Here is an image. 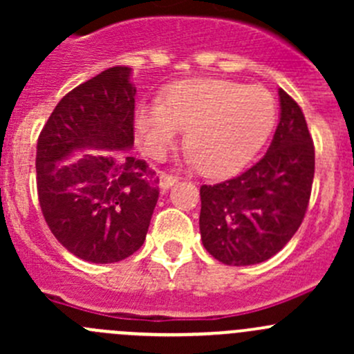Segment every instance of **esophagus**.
I'll return each instance as SVG.
<instances>
[{"mask_svg": "<svg viewBox=\"0 0 354 354\" xmlns=\"http://www.w3.org/2000/svg\"><path fill=\"white\" fill-rule=\"evenodd\" d=\"M176 181H178V176H173V174H166V173L160 174V188H162L164 192H166L167 188L173 187Z\"/></svg>", "mask_w": 354, "mask_h": 354, "instance_id": "34e87169", "label": "esophagus"}]
</instances>
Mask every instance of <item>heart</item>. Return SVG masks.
Masks as SVG:
<instances>
[{"mask_svg":"<svg viewBox=\"0 0 354 354\" xmlns=\"http://www.w3.org/2000/svg\"><path fill=\"white\" fill-rule=\"evenodd\" d=\"M274 95L262 85L223 78H195L171 85L162 104H140L135 128L142 149L162 160L187 130L188 162L210 176L243 167L276 123Z\"/></svg>","mask_w":354,"mask_h":354,"instance_id":"heart-1","label":"heart"}]
</instances>
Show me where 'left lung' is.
I'll return each instance as SVG.
<instances>
[{"mask_svg":"<svg viewBox=\"0 0 354 354\" xmlns=\"http://www.w3.org/2000/svg\"><path fill=\"white\" fill-rule=\"evenodd\" d=\"M281 120L266 156L231 180L200 187V234L226 266H253L284 248L308 209L315 147L298 102L279 88Z\"/></svg>","mask_w":354,"mask_h":354,"instance_id":"8db88e82","label":"left lung"}]
</instances>
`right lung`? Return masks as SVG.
<instances>
[{
  "label": "right lung",
  "instance_id": "add662e5",
  "mask_svg": "<svg viewBox=\"0 0 354 354\" xmlns=\"http://www.w3.org/2000/svg\"><path fill=\"white\" fill-rule=\"evenodd\" d=\"M130 68L113 66L70 91L37 138V197L49 230L70 253L94 263L133 255L145 241L159 197V176L144 159L87 154L133 145Z\"/></svg>",
  "mask_w": 354,
  "mask_h": 354
}]
</instances>
